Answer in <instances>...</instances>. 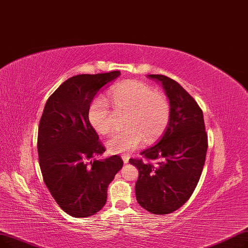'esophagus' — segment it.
<instances>
[{
  "instance_id": "1",
  "label": "esophagus",
  "mask_w": 248,
  "mask_h": 248,
  "mask_svg": "<svg viewBox=\"0 0 248 248\" xmlns=\"http://www.w3.org/2000/svg\"><path fill=\"white\" fill-rule=\"evenodd\" d=\"M129 158H130V157H129V155H122V159H123L124 163H127L129 161Z\"/></svg>"
}]
</instances>
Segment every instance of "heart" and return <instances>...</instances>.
<instances>
[{
	"label": "heart",
	"mask_w": 248,
	"mask_h": 248,
	"mask_svg": "<svg viewBox=\"0 0 248 248\" xmlns=\"http://www.w3.org/2000/svg\"><path fill=\"white\" fill-rule=\"evenodd\" d=\"M108 101L93 98L88 107V119L101 134L110 133L116 125V114H127L124 130L107 141L113 153H130L144 142L156 141L168 128L170 104L167 95L143 81H127L108 92Z\"/></svg>",
	"instance_id": "obj_1"
}]
</instances>
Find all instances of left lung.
Returning <instances> with one entry per match:
<instances>
[{
	"mask_svg": "<svg viewBox=\"0 0 248 248\" xmlns=\"http://www.w3.org/2000/svg\"><path fill=\"white\" fill-rule=\"evenodd\" d=\"M161 82L170 104V123L159 142L130 158L139 171L135 184L139 205L152 214L166 215L181 208L194 193L205 164L208 136L204 116L195 99L179 82L148 75ZM160 159L156 165L150 160Z\"/></svg>",
	"mask_w": 248,
	"mask_h": 248,
	"instance_id": "1",
	"label": "left lung"
}]
</instances>
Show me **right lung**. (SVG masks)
<instances>
[{"label": "right lung", "mask_w": 248, "mask_h": 248, "mask_svg": "<svg viewBox=\"0 0 248 248\" xmlns=\"http://www.w3.org/2000/svg\"><path fill=\"white\" fill-rule=\"evenodd\" d=\"M120 74L69 78L47 100L39 121L43 181L58 206L76 218L92 216L104 207L108 186L123 166L119 155L93 159L106 148L88 119L91 101Z\"/></svg>", "instance_id": "obj_1"}]
</instances>
